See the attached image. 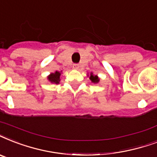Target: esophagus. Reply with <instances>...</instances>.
<instances>
[{"label":"esophagus","instance_id":"obj_1","mask_svg":"<svg viewBox=\"0 0 157 157\" xmlns=\"http://www.w3.org/2000/svg\"><path fill=\"white\" fill-rule=\"evenodd\" d=\"M72 67H73V69H75V70H78L80 66H79V64H73Z\"/></svg>","mask_w":157,"mask_h":157}]
</instances>
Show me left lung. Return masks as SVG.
<instances>
[{
  "label": "left lung",
  "instance_id": "obj_1",
  "mask_svg": "<svg viewBox=\"0 0 157 157\" xmlns=\"http://www.w3.org/2000/svg\"><path fill=\"white\" fill-rule=\"evenodd\" d=\"M90 81L94 84L98 83V82H99V78H98V76H94V75H93V73H90Z\"/></svg>",
  "mask_w": 157,
  "mask_h": 157
}]
</instances>
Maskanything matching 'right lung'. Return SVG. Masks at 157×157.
<instances>
[{
    "mask_svg": "<svg viewBox=\"0 0 157 157\" xmlns=\"http://www.w3.org/2000/svg\"><path fill=\"white\" fill-rule=\"evenodd\" d=\"M60 76H61V72L56 71L54 73H51L50 75L48 76V80L53 84H59L60 81Z\"/></svg>",
    "mask_w": 157,
    "mask_h": 157,
    "instance_id": "right-lung-1",
    "label": "right lung"
}]
</instances>
